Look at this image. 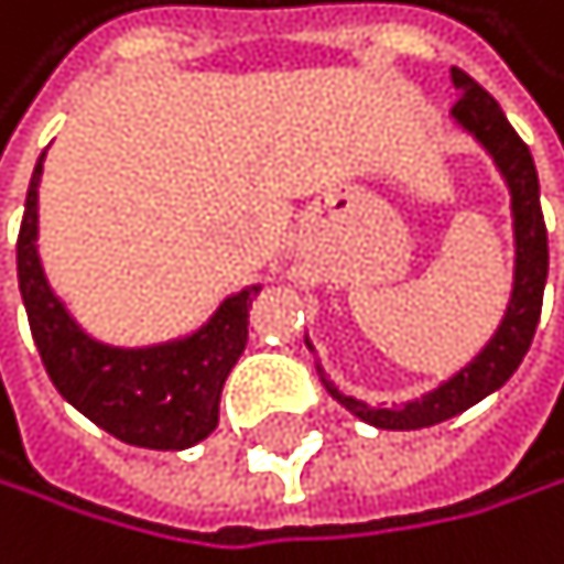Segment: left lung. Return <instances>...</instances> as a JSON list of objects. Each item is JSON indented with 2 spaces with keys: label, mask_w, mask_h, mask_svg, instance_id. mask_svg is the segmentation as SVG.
Here are the masks:
<instances>
[{
  "label": "left lung",
  "mask_w": 564,
  "mask_h": 564,
  "mask_svg": "<svg viewBox=\"0 0 564 564\" xmlns=\"http://www.w3.org/2000/svg\"><path fill=\"white\" fill-rule=\"evenodd\" d=\"M451 78L457 86V104H454V120L468 134L478 138V144L492 155L499 165V173L510 186L513 197V239H517V270H513V294L510 308L502 315V325L489 346L481 350L460 375L444 381L430 395L405 402L402 409H370L343 391L325 378V370L318 367V375L329 388V395L339 399L354 415H360L364 423L378 430H423L451 420V415L471 409L486 395H492L496 388H502L513 378V370L520 367L523 354L531 350V339L541 318V301H544V280H547V228L541 214V186H538V169L531 159V149L523 144V138L513 131V123L506 120L496 99L481 89L468 72L451 68ZM312 350V343H308Z\"/></svg>",
  "instance_id": "1"
}]
</instances>
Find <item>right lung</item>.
I'll return each mask as SVG.
<instances>
[{
  "instance_id": "obj_1",
  "label": "right lung",
  "mask_w": 564,
  "mask_h": 564,
  "mask_svg": "<svg viewBox=\"0 0 564 564\" xmlns=\"http://www.w3.org/2000/svg\"><path fill=\"white\" fill-rule=\"evenodd\" d=\"M44 155L30 176L26 210L17 242L20 294L30 333L54 388L99 430L134 447L183 451L200 444L218 426L225 378L242 357L249 339V308L259 288L231 294L194 336L120 350L96 343L75 325L54 297L37 256V186Z\"/></svg>"
}]
</instances>
